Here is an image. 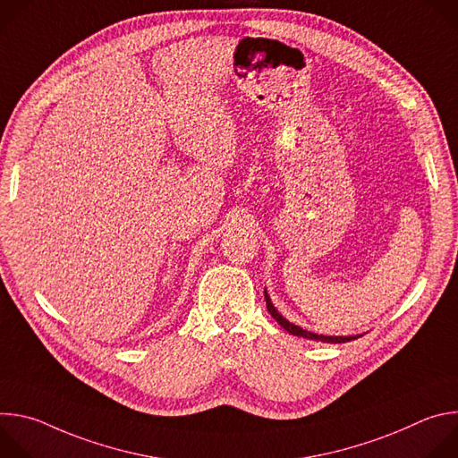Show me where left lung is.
Masks as SVG:
<instances>
[{
  "mask_svg": "<svg viewBox=\"0 0 458 458\" xmlns=\"http://www.w3.org/2000/svg\"><path fill=\"white\" fill-rule=\"evenodd\" d=\"M265 299H267V308H268V311H270V315L283 326V328L288 332V334H292V335H297V337H304V339H311V341H320V343H334V344H337V343H350V341H355V339H359V337H362V335H350V337H330V335H317V334H313V332H308V330H302L301 326H295V324H292L290 320H286L277 310H276V306L272 304V299H270V295L267 293V290H265Z\"/></svg>",
  "mask_w": 458,
  "mask_h": 458,
  "instance_id": "left-lung-1",
  "label": "left lung"
}]
</instances>
